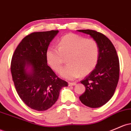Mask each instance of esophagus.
Segmentation results:
<instances>
[{
    "instance_id": "obj_1",
    "label": "esophagus",
    "mask_w": 131,
    "mask_h": 131,
    "mask_svg": "<svg viewBox=\"0 0 131 131\" xmlns=\"http://www.w3.org/2000/svg\"><path fill=\"white\" fill-rule=\"evenodd\" d=\"M77 84V83L75 82H73V83H68V85L70 86H75Z\"/></svg>"
}]
</instances>
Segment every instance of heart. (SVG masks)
<instances>
[{
  "mask_svg": "<svg viewBox=\"0 0 131 131\" xmlns=\"http://www.w3.org/2000/svg\"><path fill=\"white\" fill-rule=\"evenodd\" d=\"M100 57V47L93 38H85L74 34H68L60 40L57 48H50L46 53L48 64L55 72H59L67 58L68 64L60 75L74 80L88 74L96 68Z\"/></svg>",
  "mask_w": 131,
  "mask_h": 131,
  "instance_id": "1",
  "label": "heart"
}]
</instances>
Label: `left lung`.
I'll return each mask as SVG.
<instances>
[{
    "label": "left lung",
    "mask_w": 131,
    "mask_h": 131,
    "mask_svg": "<svg viewBox=\"0 0 131 131\" xmlns=\"http://www.w3.org/2000/svg\"><path fill=\"white\" fill-rule=\"evenodd\" d=\"M90 35L100 47V57L96 68L81 81L86 90L80 96L83 104L92 108L100 107L113 97L119 78V61L115 47L110 40L92 30H78Z\"/></svg>",
    "instance_id": "8db88e82"
}]
</instances>
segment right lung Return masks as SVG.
Here are the masks:
<instances>
[{
  "mask_svg": "<svg viewBox=\"0 0 131 131\" xmlns=\"http://www.w3.org/2000/svg\"><path fill=\"white\" fill-rule=\"evenodd\" d=\"M58 30L31 33L17 46L11 61V73L21 100L33 110L50 108L67 81L56 75L47 64L46 53Z\"/></svg>",
  "mask_w": 131,
  "mask_h": 131,
  "instance_id": "right-lung-1",
  "label": "right lung"
}]
</instances>
